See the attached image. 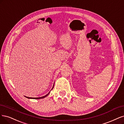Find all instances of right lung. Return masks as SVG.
Returning a JSON list of instances; mask_svg holds the SVG:
<instances>
[{"mask_svg":"<svg viewBox=\"0 0 124 124\" xmlns=\"http://www.w3.org/2000/svg\"><path fill=\"white\" fill-rule=\"evenodd\" d=\"M54 88V86H53V89ZM49 93L50 92H49L48 93L47 95H46L45 96H43V97H38V98H32V97H26V98H32V99H41V98H44V97H46L49 94Z\"/></svg>","mask_w":124,"mask_h":124,"instance_id":"1","label":"right lung"}]
</instances>
